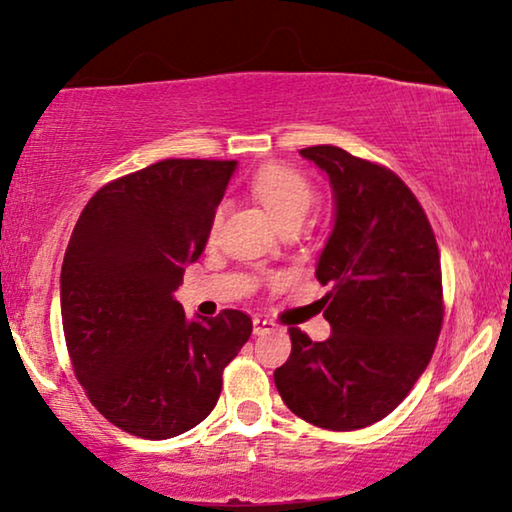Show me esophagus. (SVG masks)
<instances>
[{
	"label": "esophagus",
	"mask_w": 512,
	"mask_h": 512,
	"mask_svg": "<svg viewBox=\"0 0 512 512\" xmlns=\"http://www.w3.org/2000/svg\"><path fill=\"white\" fill-rule=\"evenodd\" d=\"M275 324H272L270 319H263V317H254V335H265V333H272L275 331Z\"/></svg>",
	"instance_id": "esophagus-1"
}]
</instances>
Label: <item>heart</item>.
<instances>
[{"label":"heart","mask_w":512,"mask_h":512,"mask_svg":"<svg viewBox=\"0 0 512 512\" xmlns=\"http://www.w3.org/2000/svg\"><path fill=\"white\" fill-rule=\"evenodd\" d=\"M251 191L268 214L275 219L279 228L291 226V223H303L317 200V193L303 174L282 165H268L254 177ZM223 209L214 214V228L221 223Z\"/></svg>","instance_id":"1"}]
</instances>
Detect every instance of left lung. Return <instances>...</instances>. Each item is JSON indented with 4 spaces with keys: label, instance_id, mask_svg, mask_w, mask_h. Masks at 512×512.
Wrapping results in <instances>:
<instances>
[{
    "label": "left lung",
    "instance_id": "8db88e82",
    "mask_svg": "<svg viewBox=\"0 0 512 512\" xmlns=\"http://www.w3.org/2000/svg\"><path fill=\"white\" fill-rule=\"evenodd\" d=\"M326 174L333 228L317 261L331 335L291 328V356L275 370L293 415L321 429L380 422L429 366L443 326L440 254L422 205L394 172L338 146L300 151Z\"/></svg>",
    "mask_w": 512,
    "mask_h": 512
}]
</instances>
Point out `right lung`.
Listing matches in <instances>:
<instances>
[{
	"instance_id": "obj_1",
	"label": "right lung",
	"mask_w": 512,
	"mask_h": 512,
	"mask_svg": "<svg viewBox=\"0 0 512 512\" xmlns=\"http://www.w3.org/2000/svg\"><path fill=\"white\" fill-rule=\"evenodd\" d=\"M237 160H160L100 188L76 221L60 275L76 380L118 429L165 440L198 426L251 319H188L174 291L205 251Z\"/></svg>"
}]
</instances>
